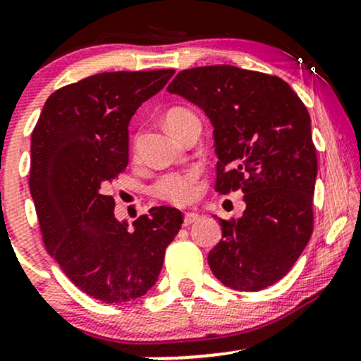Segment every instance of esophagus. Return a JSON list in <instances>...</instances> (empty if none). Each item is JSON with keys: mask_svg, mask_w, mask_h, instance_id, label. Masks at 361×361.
<instances>
[{"mask_svg": "<svg viewBox=\"0 0 361 361\" xmlns=\"http://www.w3.org/2000/svg\"><path fill=\"white\" fill-rule=\"evenodd\" d=\"M198 219H200V215H198V214H195V212H185L183 224H185V226H190V224L197 222Z\"/></svg>", "mask_w": 361, "mask_h": 361, "instance_id": "34e87169", "label": "esophagus"}]
</instances>
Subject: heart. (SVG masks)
<instances>
[{"label": "heart", "instance_id": "obj_1", "mask_svg": "<svg viewBox=\"0 0 361 361\" xmlns=\"http://www.w3.org/2000/svg\"><path fill=\"white\" fill-rule=\"evenodd\" d=\"M193 111L185 109V106H173L164 115V123H166L168 130H173L178 123L183 122L185 118L193 117ZM200 176L202 171L197 166L166 173V175L157 178L151 192L159 200L175 205H186L193 202L200 192Z\"/></svg>", "mask_w": 361, "mask_h": 361}]
</instances>
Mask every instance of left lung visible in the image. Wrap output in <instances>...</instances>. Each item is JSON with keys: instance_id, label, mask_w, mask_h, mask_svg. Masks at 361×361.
Listing matches in <instances>:
<instances>
[{"instance_id": "left-lung-1", "label": "left lung", "mask_w": 361, "mask_h": 361, "mask_svg": "<svg viewBox=\"0 0 361 361\" xmlns=\"http://www.w3.org/2000/svg\"><path fill=\"white\" fill-rule=\"evenodd\" d=\"M214 126L217 181L241 190L239 219L224 221L209 267L226 287L258 292L292 270L312 234L317 156L310 117L288 82L235 66L185 69L168 86Z\"/></svg>"}]
</instances>
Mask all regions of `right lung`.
<instances>
[{
  "label": "right lung",
  "mask_w": 361,
  "mask_h": 361,
  "mask_svg": "<svg viewBox=\"0 0 361 361\" xmlns=\"http://www.w3.org/2000/svg\"><path fill=\"white\" fill-rule=\"evenodd\" d=\"M173 69L102 73L54 91L32 132L30 193L45 250L78 288L105 304L142 297L183 224L152 207L128 229L106 186L128 164V123Z\"/></svg>",
  "instance_id": "1"
}]
</instances>
